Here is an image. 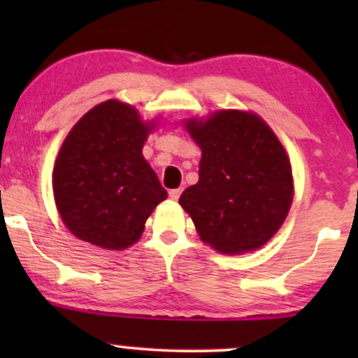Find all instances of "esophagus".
Masks as SVG:
<instances>
[{
	"instance_id": "34e87169",
	"label": "esophagus",
	"mask_w": 358,
	"mask_h": 358,
	"mask_svg": "<svg viewBox=\"0 0 358 358\" xmlns=\"http://www.w3.org/2000/svg\"><path fill=\"white\" fill-rule=\"evenodd\" d=\"M168 195H170L171 200H178L180 195H182V188H171V190L168 192Z\"/></svg>"
}]
</instances>
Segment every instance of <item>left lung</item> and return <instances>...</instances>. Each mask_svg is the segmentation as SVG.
I'll return each instance as SVG.
<instances>
[{"label": "left lung", "mask_w": 358, "mask_h": 358, "mask_svg": "<svg viewBox=\"0 0 358 358\" xmlns=\"http://www.w3.org/2000/svg\"><path fill=\"white\" fill-rule=\"evenodd\" d=\"M202 148L199 183L180 196L200 239L224 254L264 245L289 212L293 175L285 148L261 117L219 110L188 121Z\"/></svg>", "instance_id": "obj_1"}]
</instances>
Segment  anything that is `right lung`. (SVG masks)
<instances>
[{
    "label": "right lung",
    "mask_w": 358,
    "mask_h": 358,
    "mask_svg": "<svg viewBox=\"0 0 358 358\" xmlns=\"http://www.w3.org/2000/svg\"><path fill=\"white\" fill-rule=\"evenodd\" d=\"M151 126L117 101L90 109L65 138L53 168V195L67 229L104 249H126L168 193L143 158Z\"/></svg>",
    "instance_id": "right-lung-1"
}]
</instances>
